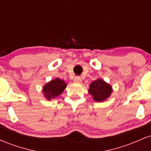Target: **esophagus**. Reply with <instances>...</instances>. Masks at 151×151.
I'll use <instances>...</instances> for the list:
<instances>
[{"label":"esophagus","mask_w":151,"mask_h":151,"mask_svg":"<svg viewBox=\"0 0 151 151\" xmlns=\"http://www.w3.org/2000/svg\"><path fill=\"white\" fill-rule=\"evenodd\" d=\"M74 81H75V82H78V83H80L81 81V77H76L74 78Z\"/></svg>","instance_id":"obj_1"}]
</instances>
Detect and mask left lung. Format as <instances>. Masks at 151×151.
Here are the masks:
<instances>
[{"label": "left lung", "mask_w": 151, "mask_h": 151, "mask_svg": "<svg viewBox=\"0 0 151 151\" xmlns=\"http://www.w3.org/2000/svg\"><path fill=\"white\" fill-rule=\"evenodd\" d=\"M112 92V87L103 79H97L90 84L89 93L92 95L95 101H105L110 96Z\"/></svg>", "instance_id": "left-lung-1"}]
</instances>
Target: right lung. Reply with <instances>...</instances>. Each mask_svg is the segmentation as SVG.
<instances>
[{
    "mask_svg": "<svg viewBox=\"0 0 151 151\" xmlns=\"http://www.w3.org/2000/svg\"><path fill=\"white\" fill-rule=\"evenodd\" d=\"M67 84L62 79H53L47 83L43 87L42 91L44 93V96L47 100H51L59 95H60L65 89Z\"/></svg>",
    "mask_w": 151,
    "mask_h": 151,
    "instance_id": "add662e5",
    "label": "right lung"
}]
</instances>
